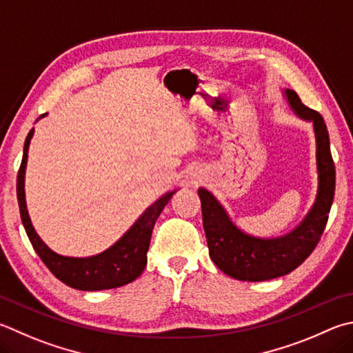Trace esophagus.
<instances>
[{"instance_id":"34e87169","label":"esophagus","mask_w":353,"mask_h":353,"mask_svg":"<svg viewBox=\"0 0 353 353\" xmlns=\"http://www.w3.org/2000/svg\"><path fill=\"white\" fill-rule=\"evenodd\" d=\"M203 181H205V174H203L202 171L196 170V171H193L190 174V182L193 183V185H201Z\"/></svg>"}]
</instances>
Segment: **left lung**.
Returning <instances> with one entry per match:
<instances>
[{
  "instance_id": "8db88e82",
  "label": "left lung",
  "mask_w": 353,
  "mask_h": 353,
  "mask_svg": "<svg viewBox=\"0 0 353 353\" xmlns=\"http://www.w3.org/2000/svg\"><path fill=\"white\" fill-rule=\"evenodd\" d=\"M285 94L293 111L299 117L313 121L316 137L318 196L301 225L283 238H253L233 225L225 210L210 191L199 190L210 258L223 273L239 281L256 283L279 278L303 264L321 239L335 196V163L332 159L325 121L321 114L307 108L292 89H287Z\"/></svg>"
}]
</instances>
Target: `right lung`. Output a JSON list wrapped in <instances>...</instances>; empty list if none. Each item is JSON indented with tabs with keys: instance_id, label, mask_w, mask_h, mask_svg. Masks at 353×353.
<instances>
[{
	"instance_id": "add662e5",
	"label": "right lung",
	"mask_w": 353,
	"mask_h": 353,
	"mask_svg": "<svg viewBox=\"0 0 353 353\" xmlns=\"http://www.w3.org/2000/svg\"><path fill=\"white\" fill-rule=\"evenodd\" d=\"M32 134H34V128L29 131L24 142L23 160L17 176V197L18 205H20L21 222L37 254L40 256L44 265L52 272L55 278H59L61 283L69 287L77 288V290H105V288H115L132 283L142 274L143 268L146 267V253L150 248L152 228H154L157 217L162 213L165 205L170 202L174 191L165 194L152 203L139 217L131 230H128L123 238L115 242L106 252L91 256V258H68V256L57 254L38 238L30 223L28 210H26L24 170L26 162H28V148Z\"/></svg>"
}]
</instances>
